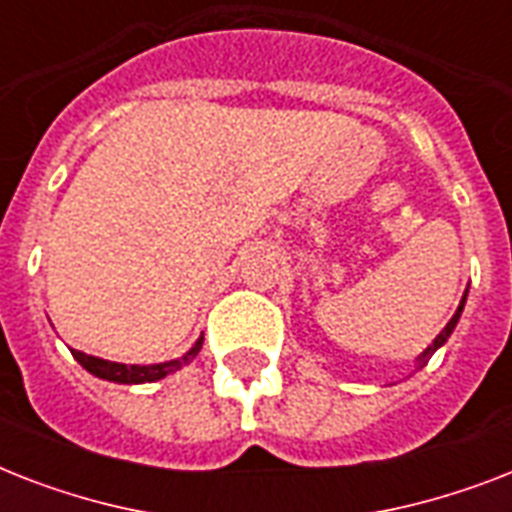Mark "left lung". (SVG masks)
<instances>
[{"mask_svg": "<svg viewBox=\"0 0 512 512\" xmlns=\"http://www.w3.org/2000/svg\"><path fill=\"white\" fill-rule=\"evenodd\" d=\"M465 300H468V289H465V295H462V300H460V308H457V313H454L452 319H449V324H446V327L441 329V332H438V337H436V340L430 342L428 348L422 350L420 356H417V369H422V366L428 364V361H430V356H433V353H436V350L441 348V345H444L446 340H449V337H452L454 327H457V321H460V316H462V308H465Z\"/></svg>", "mask_w": 512, "mask_h": 512, "instance_id": "obj_1", "label": "left lung"}]
</instances>
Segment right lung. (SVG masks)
Instances as JSON below:
<instances>
[{
	"label": "right lung",
	"mask_w": 512,
	"mask_h": 512,
	"mask_svg": "<svg viewBox=\"0 0 512 512\" xmlns=\"http://www.w3.org/2000/svg\"><path fill=\"white\" fill-rule=\"evenodd\" d=\"M201 342L204 337L193 342V348L188 353H183L180 358H172V361H164V364H148V366H140V364H119V361H106V358H98V356H87L82 350H71L74 358L79 364L87 369L90 374L100 377V380H108V382H119V385H143V382H156L167 377V374L177 372V369H183L185 364H191L196 353L201 350Z\"/></svg>",
	"instance_id": "obj_1"
}]
</instances>
